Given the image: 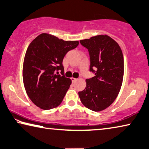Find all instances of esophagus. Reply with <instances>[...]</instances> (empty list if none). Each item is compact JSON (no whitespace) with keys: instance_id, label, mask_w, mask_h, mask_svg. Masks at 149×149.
<instances>
[{"instance_id":"1","label":"esophagus","mask_w":149,"mask_h":149,"mask_svg":"<svg viewBox=\"0 0 149 149\" xmlns=\"http://www.w3.org/2000/svg\"><path fill=\"white\" fill-rule=\"evenodd\" d=\"M71 79H72V82L74 83V82L75 81H77V79H76V78H75V77H72Z\"/></svg>"}]
</instances>
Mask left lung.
I'll use <instances>...</instances> for the list:
<instances>
[{
    "mask_svg": "<svg viewBox=\"0 0 149 149\" xmlns=\"http://www.w3.org/2000/svg\"><path fill=\"white\" fill-rule=\"evenodd\" d=\"M80 42L89 50L90 71L95 76L86 79V87L78 94L85 107L100 112L112 104L119 94L124 72L123 53L118 42L107 35H96Z\"/></svg>",
    "mask_w": 149,
    "mask_h": 149,
    "instance_id": "1",
    "label": "left lung"
}]
</instances>
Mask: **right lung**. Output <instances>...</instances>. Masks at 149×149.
I'll use <instances>...</instances> for the list:
<instances>
[{"instance_id":"right-lung-1","label":"right lung","mask_w":149,"mask_h":149,"mask_svg":"<svg viewBox=\"0 0 149 149\" xmlns=\"http://www.w3.org/2000/svg\"><path fill=\"white\" fill-rule=\"evenodd\" d=\"M78 45V41H64L47 33L40 34L29 44L22 75L27 95L37 107L50 110L61 104L72 80L56 75V71L64 74L63 59Z\"/></svg>"}]
</instances>
